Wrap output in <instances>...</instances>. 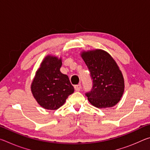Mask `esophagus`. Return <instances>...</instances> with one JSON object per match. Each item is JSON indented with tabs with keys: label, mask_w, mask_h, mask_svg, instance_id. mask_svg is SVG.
Listing matches in <instances>:
<instances>
[{
	"label": "esophagus",
	"mask_w": 150,
	"mask_h": 150,
	"mask_svg": "<svg viewBox=\"0 0 150 150\" xmlns=\"http://www.w3.org/2000/svg\"><path fill=\"white\" fill-rule=\"evenodd\" d=\"M74 88H75V90L76 91H79L81 90V85H75V87H74Z\"/></svg>",
	"instance_id": "obj_1"
}]
</instances>
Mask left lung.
Returning <instances> with one entry per match:
<instances>
[{
	"instance_id": "left-lung-1",
	"label": "left lung",
	"mask_w": 150,
	"mask_h": 150,
	"mask_svg": "<svg viewBox=\"0 0 150 150\" xmlns=\"http://www.w3.org/2000/svg\"><path fill=\"white\" fill-rule=\"evenodd\" d=\"M80 55L93 81V89L86 93L89 103L98 108L115 106L120 100L125 87L122 73L115 60L100 49L82 51Z\"/></svg>"
}]
</instances>
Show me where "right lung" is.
Segmentation results:
<instances>
[{
    "label": "right lung",
    "mask_w": 150,
    "mask_h": 150,
    "mask_svg": "<svg viewBox=\"0 0 150 150\" xmlns=\"http://www.w3.org/2000/svg\"><path fill=\"white\" fill-rule=\"evenodd\" d=\"M62 65V57L47 55L32 82L33 96L40 106L47 110H57L74 92L68 76L60 71Z\"/></svg>",
    "instance_id": "1"
}]
</instances>
